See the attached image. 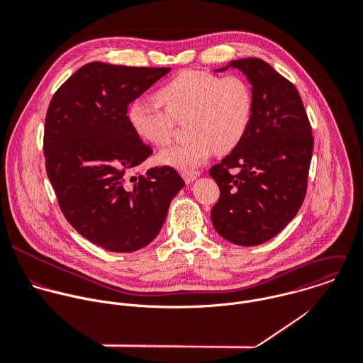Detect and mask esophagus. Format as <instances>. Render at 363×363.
I'll list each match as a JSON object with an SVG mask.
<instances>
[{
    "label": "esophagus",
    "instance_id": "esophagus-1",
    "mask_svg": "<svg viewBox=\"0 0 363 363\" xmlns=\"http://www.w3.org/2000/svg\"><path fill=\"white\" fill-rule=\"evenodd\" d=\"M181 175H182V178L185 179V182H186V184H191L192 181H195V179L201 175V171H198V169L182 171V172H181Z\"/></svg>",
    "mask_w": 363,
    "mask_h": 363
}]
</instances>
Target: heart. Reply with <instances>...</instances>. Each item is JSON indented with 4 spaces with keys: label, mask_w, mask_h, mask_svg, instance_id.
I'll return each mask as SVG.
<instances>
[{
    "label": "heart",
    "mask_w": 363,
    "mask_h": 363,
    "mask_svg": "<svg viewBox=\"0 0 363 363\" xmlns=\"http://www.w3.org/2000/svg\"><path fill=\"white\" fill-rule=\"evenodd\" d=\"M158 104L137 100L130 106L128 121L144 141L161 147L171 141L177 121L186 120L189 138L158 154L164 165L191 171L213 150L232 151L247 131L253 94L238 74L218 76L208 70H182L157 91Z\"/></svg>",
    "instance_id": "1"
}]
</instances>
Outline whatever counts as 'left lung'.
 <instances>
[{
	"mask_svg": "<svg viewBox=\"0 0 363 363\" xmlns=\"http://www.w3.org/2000/svg\"><path fill=\"white\" fill-rule=\"evenodd\" d=\"M229 66L247 76L253 111L242 141L209 169L220 189L211 219L223 239L256 246L279 235L300 211L314 137L300 93L289 79L259 57L232 60Z\"/></svg>",
	"mask_w": 363,
	"mask_h": 363,
	"instance_id": "obj_1",
	"label": "left lung"
}]
</instances>
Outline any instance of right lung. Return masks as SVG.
<instances>
[{"instance_id": "obj_1", "label": "right lung", "mask_w": 363, "mask_h": 363, "mask_svg": "<svg viewBox=\"0 0 363 363\" xmlns=\"http://www.w3.org/2000/svg\"><path fill=\"white\" fill-rule=\"evenodd\" d=\"M169 70L90 62L49 103L43 154L59 208L77 233L108 252L151 243L185 185L168 165L130 175L152 150L131 128L128 104Z\"/></svg>"}]
</instances>
